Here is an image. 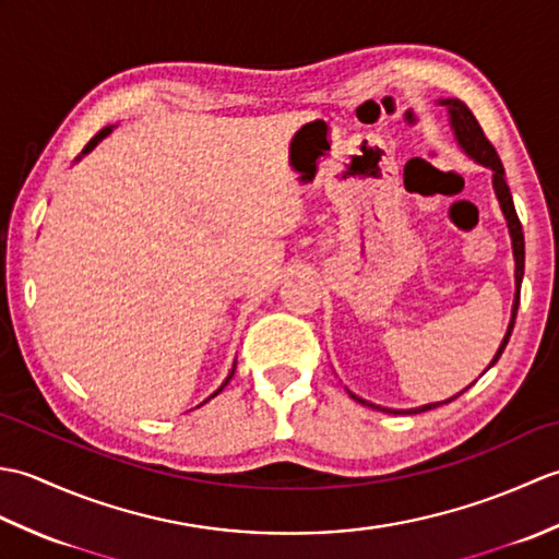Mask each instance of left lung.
Here are the masks:
<instances>
[{"label":"left lung","instance_id":"8db88e82","mask_svg":"<svg viewBox=\"0 0 559 559\" xmlns=\"http://www.w3.org/2000/svg\"><path fill=\"white\" fill-rule=\"evenodd\" d=\"M442 105H447V108H449L451 127H454V132H456V139H459L461 148L466 151L471 158H476L480 165H488V168H492V173H495V175H492L495 194H497V199H500V206H502L504 218H507V223H509V235H512V247H514V259H516V300H514L512 322H509L507 336H504V341H502L500 350H497L492 362L488 365V370H490V367H492L497 360H500V355H502V350L507 348L509 336H512V329H514V319H516V310H519L521 278H524V254H526V252H524V230H521V221H519V216H516V209H514V201H512V192H509V185H507V180H504L502 160H500V156H497V151H495V146L488 141V136H485V132L480 129L478 120H476V117H473V112L466 108V103H461V100H456V98H447V100H442ZM463 391H466V389H463ZM463 391H461V394H463ZM461 394L451 396V399H447V401H442V403L454 401V399H459ZM350 396H353L355 401H358V403H362V406H370V408L384 411V413H423V411H432V408H437V406H442V403H427V406H423V408L391 411V408H382V406H372V403H367V401L358 399L355 394H350Z\"/></svg>","mask_w":559,"mask_h":559}]
</instances>
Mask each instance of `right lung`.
<instances>
[{
	"instance_id": "1",
	"label": "right lung",
	"mask_w": 559,
	"mask_h": 559,
	"mask_svg": "<svg viewBox=\"0 0 559 559\" xmlns=\"http://www.w3.org/2000/svg\"><path fill=\"white\" fill-rule=\"evenodd\" d=\"M110 132H112V127H105V129H100V132H98L96 136H93V139L88 141V144H86V148H83V153H88V151H91L93 146H96V144H98V141H100V139H105V136H108ZM230 377H233V372H230ZM230 377H228V379H230ZM228 379H225V384H228ZM225 384H223V386H225ZM223 386H221V389L216 391V394H221V391H223ZM216 394H213V396H216ZM213 396H211V399H213Z\"/></svg>"
}]
</instances>
